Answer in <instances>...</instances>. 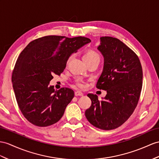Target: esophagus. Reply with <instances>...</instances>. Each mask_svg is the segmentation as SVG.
I'll list each match as a JSON object with an SVG mask.
<instances>
[{
	"label": "esophagus",
	"instance_id": "obj_1",
	"mask_svg": "<svg viewBox=\"0 0 159 159\" xmlns=\"http://www.w3.org/2000/svg\"><path fill=\"white\" fill-rule=\"evenodd\" d=\"M84 95L83 93L80 91H76L75 92V96H82Z\"/></svg>",
	"mask_w": 159,
	"mask_h": 159
}]
</instances>
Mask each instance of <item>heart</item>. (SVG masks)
Instances as JSON below:
<instances>
[{
  "mask_svg": "<svg viewBox=\"0 0 159 159\" xmlns=\"http://www.w3.org/2000/svg\"><path fill=\"white\" fill-rule=\"evenodd\" d=\"M83 59L84 61H92V60H98L100 59V57L98 54L96 52V51L93 50H88V51L84 54V57H83ZM71 60V57L69 58V59L67 60V63H68L69 61ZM75 86H77L78 88H83L84 87V82L82 80H77L75 82Z\"/></svg>",
  "mask_w": 159,
  "mask_h": 159,
  "instance_id": "b5f03b06",
  "label": "heart"
}]
</instances>
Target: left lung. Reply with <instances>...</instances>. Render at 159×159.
I'll use <instances>...</instances> for the list:
<instances>
[{"instance_id": "8db88e82", "label": "left lung", "mask_w": 159, "mask_h": 159, "mask_svg": "<svg viewBox=\"0 0 159 159\" xmlns=\"http://www.w3.org/2000/svg\"><path fill=\"white\" fill-rule=\"evenodd\" d=\"M98 50L104 62L96 88L107 94L101 100L88 94L92 104L85 115L94 127L111 130L123 124L136 107L142 88V68L136 54L117 38L101 37Z\"/></svg>"}]
</instances>
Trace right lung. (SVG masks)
Wrapping results in <instances>:
<instances>
[{
    "label": "right lung",
    "mask_w": 159,
    "mask_h": 159,
    "mask_svg": "<svg viewBox=\"0 0 159 159\" xmlns=\"http://www.w3.org/2000/svg\"><path fill=\"white\" fill-rule=\"evenodd\" d=\"M90 39L78 36H46L30 42L18 57L12 73L18 106L29 122L38 127L55 124L63 117L74 92L49 86L53 75H60L72 53Z\"/></svg>",
    "instance_id": "add662e5"
}]
</instances>
